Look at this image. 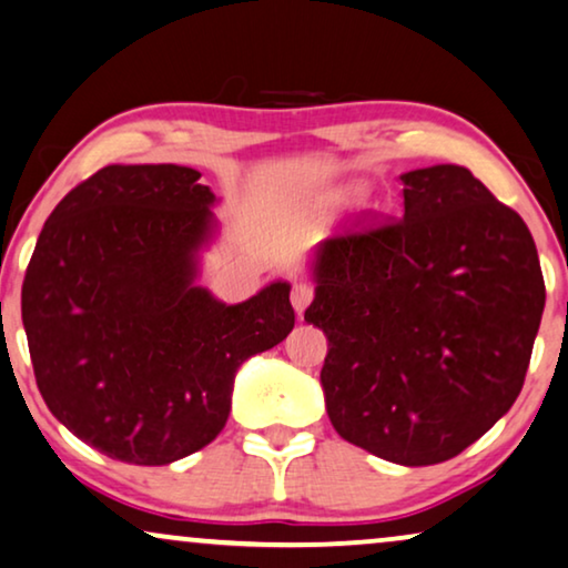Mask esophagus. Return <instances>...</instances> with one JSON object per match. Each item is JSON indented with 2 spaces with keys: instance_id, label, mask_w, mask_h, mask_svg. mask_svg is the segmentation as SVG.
Instances as JSON below:
<instances>
[{
  "instance_id": "obj_1",
  "label": "esophagus",
  "mask_w": 568,
  "mask_h": 568,
  "mask_svg": "<svg viewBox=\"0 0 568 568\" xmlns=\"http://www.w3.org/2000/svg\"><path fill=\"white\" fill-rule=\"evenodd\" d=\"M312 298H314V288L308 283H293V288H291V301H293V308H296V312L301 314L304 312V308L312 304Z\"/></svg>"
}]
</instances>
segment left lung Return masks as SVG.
<instances>
[{"instance_id": "left-lung-1", "label": "left lung", "mask_w": 568, "mask_h": 568, "mask_svg": "<svg viewBox=\"0 0 568 568\" xmlns=\"http://www.w3.org/2000/svg\"><path fill=\"white\" fill-rule=\"evenodd\" d=\"M403 184V217L366 215L324 241L304 320L329 339L337 434L420 467L457 457L519 397L546 283L530 229L463 165Z\"/></svg>"}]
</instances>
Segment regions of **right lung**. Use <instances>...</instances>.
<instances>
[{
	"mask_svg": "<svg viewBox=\"0 0 568 568\" xmlns=\"http://www.w3.org/2000/svg\"><path fill=\"white\" fill-rule=\"evenodd\" d=\"M186 165H105L43 223L22 324L43 403L74 436L130 465L207 447L233 376L296 324L291 285L225 306L196 288L213 192Z\"/></svg>",
	"mask_w": 568,
	"mask_h": 568,
	"instance_id": "right-lung-1",
	"label": "right lung"
}]
</instances>
